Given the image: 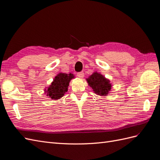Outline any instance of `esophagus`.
Here are the masks:
<instances>
[{"label": "esophagus", "mask_w": 160, "mask_h": 160, "mask_svg": "<svg viewBox=\"0 0 160 160\" xmlns=\"http://www.w3.org/2000/svg\"><path fill=\"white\" fill-rule=\"evenodd\" d=\"M77 76L79 77V78H81V79H83V78L84 77V73H83V72H80L79 73H77Z\"/></svg>", "instance_id": "34e87169"}]
</instances>
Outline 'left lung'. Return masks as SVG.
Returning a JSON list of instances; mask_svg holds the SVG:
<instances>
[{"mask_svg": "<svg viewBox=\"0 0 160 160\" xmlns=\"http://www.w3.org/2000/svg\"><path fill=\"white\" fill-rule=\"evenodd\" d=\"M86 81L89 87L93 89V92L101 96H108L112 88L110 80L96 71L89 76Z\"/></svg>", "mask_w": 160, "mask_h": 160, "instance_id": "1", "label": "left lung"}]
</instances>
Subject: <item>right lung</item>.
I'll use <instances>...</instances> for the list:
<instances>
[{
    "mask_svg": "<svg viewBox=\"0 0 160 160\" xmlns=\"http://www.w3.org/2000/svg\"><path fill=\"white\" fill-rule=\"evenodd\" d=\"M74 78L75 75L72 73H58L49 86L44 89L46 96L51 100H59L68 91L70 81Z\"/></svg>",
    "mask_w": 160,
    "mask_h": 160,
    "instance_id": "obj_1",
    "label": "right lung"
}]
</instances>
